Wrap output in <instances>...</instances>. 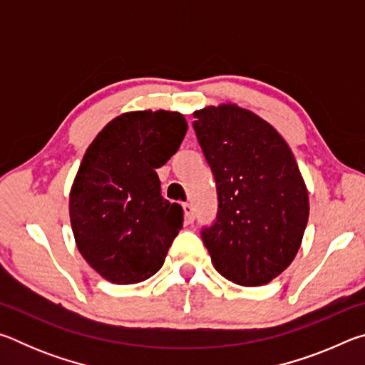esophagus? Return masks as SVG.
Listing matches in <instances>:
<instances>
[{"instance_id": "obj_1", "label": "esophagus", "mask_w": 365, "mask_h": 365, "mask_svg": "<svg viewBox=\"0 0 365 365\" xmlns=\"http://www.w3.org/2000/svg\"><path fill=\"white\" fill-rule=\"evenodd\" d=\"M182 207H183V214H185V222H187V224H193V220H195L193 206H191L190 202H183Z\"/></svg>"}]
</instances>
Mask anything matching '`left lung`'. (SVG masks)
Listing matches in <instances>:
<instances>
[{
  "mask_svg": "<svg viewBox=\"0 0 365 365\" xmlns=\"http://www.w3.org/2000/svg\"><path fill=\"white\" fill-rule=\"evenodd\" d=\"M193 117L217 185V220L202 230L212 265L237 285H267L301 246L309 219L304 178L287 141L252 110L228 101Z\"/></svg>",
  "mask_w": 365,
  "mask_h": 365,
  "instance_id": "1",
  "label": "left lung"
}]
</instances>
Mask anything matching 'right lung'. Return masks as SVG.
Instances as JSON below:
<instances>
[{
    "label": "right lung",
    "mask_w": 365,
    "mask_h": 365,
    "mask_svg": "<svg viewBox=\"0 0 365 365\" xmlns=\"http://www.w3.org/2000/svg\"><path fill=\"white\" fill-rule=\"evenodd\" d=\"M187 128L175 110H128L86 148L69 215L80 255L104 280L133 285L163 267L183 211L160 196L156 169L178 150Z\"/></svg>",
    "instance_id": "1"
}]
</instances>
